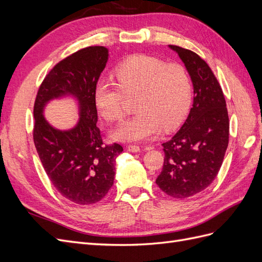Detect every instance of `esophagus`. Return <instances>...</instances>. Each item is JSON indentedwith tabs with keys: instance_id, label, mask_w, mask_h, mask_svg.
I'll return each instance as SVG.
<instances>
[{
	"instance_id": "esophagus-1",
	"label": "esophagus",
	"mask_w": 262,
	"mask_h": 262,
	"mask_svg": "<svg viewBox=\"0 0 262 262\" xmlns=\"http://www.w3.org/2000/svg\"><path fill=\"white\" fill-rule=\"evenodd\" d=\"M126 149L129 150V152H132V153H138V152H140V146H138V145H128L126 146Z\"/></svg>"
}]
</instances>
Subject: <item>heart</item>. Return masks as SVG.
<instances>
[{"mask_svg":"<svg viewBox=\"0 0 262 262\" xmlns=\"http://www.w3.org/2000/svg\"><path fill=\"white\" fill-rule=\"evenodd\" d=\"M118 85L99 81L93 99L98 114L109 122L124 116V96H134L137 114L113 132L119 142H141L156 137L161 130L176 129L184 120L191 102V81L179 63H165L160 58L136 54L115 70Z\"/></svg>","mask_w":262,"mask_h":262,"instance_id":"obj_1","label":"heart"}]
</instances>
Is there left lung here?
<instances>
[{"label":"left lung","instance_id":"obj_1","mask_svg":"<svg viewBox=\"0 0 262 262\" xmlns=\"http://www.w3.org/2000/svg\"><path fill=\"white\" fill-rule=\"evenodd\" d=\"M185 63L193 85V104L180 130L163 143L162 172L156 184L177 199L209 187L228 145L229 120L223 92L208 63L191 50L169 45Z\"/></svg>","mask_w":262,"mask_h":262}]
</instances>
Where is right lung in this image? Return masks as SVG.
<instances>
[{
	"label": "right lung",
	"instance_id": "add662e5",
	"mask_svg": "<svg viewBox=\"0 0 262 262\" xmlns=\"http://www.w3.org/2000/svg\"><path fill=\"white\" fill-rule=\"evenodd\" d=\"M108 49L87 47L60 61L45 77L34 106V143L43 169L57 191L77 204L100 201L114 185L120 144L105 145L97 128L93 92L108 61ZM77 99L80 119L70 130L55 129L43 110L50 100Z\"/></svg>",
	"mask_w": 262,
	"mask_h": 262
}]
</instances>
